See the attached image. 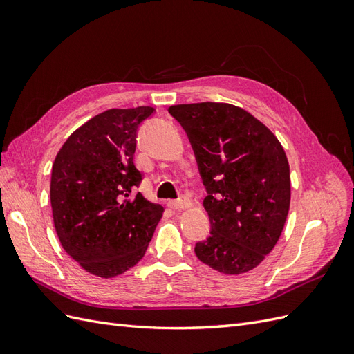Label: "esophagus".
<instances>
[{
	"instance_id": "esophagus-1",
	"label": "esophagus",
	"mask_w": 354,
	"mask_h": 354,
	"mask_svg": "<svg viewBox=\"0 0 354 354\" xmlns=\"http://www.w3.org/2000/svg\"><path fill=\"white\" fill-rule=\"evenodd\" d=\"M168 207L173 209H181V208H187L190 207V201L187 198H180L174 201H168Z\"/></svg>"
}]
</instances>
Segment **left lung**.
<instances>
[{"label": "left lung", "instance_id": "8db88e82", "mask_svg": "<svg viewBox=\"0 0 354 354\" xmlns=\"http://www.w3.org/2000/svg\"><path fill=\"white\" fill-rule=\"evenodd\" d=\"M168 112L189 137L208 194L211 234L195 245L196 257L224 274L252 270L279 241L291 202L281 142L229 103L176 104Z\"/></svg>", "mask_w": 354, "mask_h": 354}]
</instances>
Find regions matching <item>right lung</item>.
<instances>
[{
    "label": "right lung",
    "mask_w": 354,
    "mask_h": 354,
    "mask_svg": "<svg viewBox=\"0 0 354 354\" xmlns=\"http://www.w3.org/2000/svg\"><path fill=\"white\" fill-rule=\"evenodd\" d=\"M151 106L109 109L75 130L51 169L50 199L59 241L85 272L115 277L143 259L164 208L140 192L137 128Z\"/></svg>",
    "instance_id": "add662e5"
}]
</instances>
